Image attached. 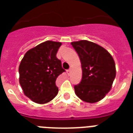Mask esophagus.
Segmentation results:
<instances>
[{"instance_id": "1", "label": "esophagus", "mask_w": 133, "mask_h": 133, "mask_svg": "<svg viewBox=\"0 0 133 133\" xmlns=\"http://www.w3.org/2000/svg\"><path fill=\"white\" fill-rule=\"evenodd\" d=\"M67 73H68V75L70 76V74H71V69H68V70H67Z\"/></svg>"}]
</instances>
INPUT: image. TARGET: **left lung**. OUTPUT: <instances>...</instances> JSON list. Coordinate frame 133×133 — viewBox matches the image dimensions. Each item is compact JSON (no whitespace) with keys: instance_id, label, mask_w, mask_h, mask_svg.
I'll list each match as a JSON object with an SVG mask.
<instances>
[{"instance_id":"left-lung-1","label":"left lung","mask_w":133,"mask_h":133,"mask_svg":"<svg viewBox=\"0 0 133 133\" xmlns=\"http://www.w3.org/2000/svg\"><path fill=\"white\" fill-rule=\"evenodd\" d=\"M81 61L82 79L75 85V94L88 103L105 97L116 76L115 63L109 52L101 46L86 40L72 42Z\"/></svg>"}]
</instances>
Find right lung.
I'll list each match as a JSON object with an SVG mask.
<instances>
[{
    "label": "right lung",
    "mask_w": 133,
    "mask_h": 133,
    "mask_svg": "<svg viewBox=\"0 0 133 133\" xmlns=\"http://www.w3.org/2000/svg\"><path fill=\"white\" fill-rule=\"evenodd\" d=\"M61 43L48 41L28 50L19 68V83L25 96L43 104L56 97V78L65 72L56 53Z\"/></svg>",
    "instance_id": "obj_1"
}]
</instances>
